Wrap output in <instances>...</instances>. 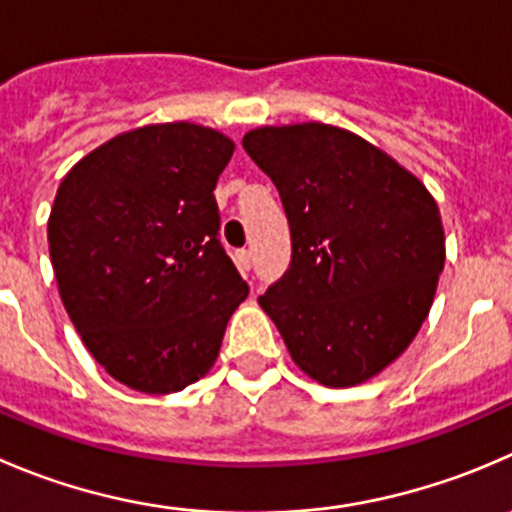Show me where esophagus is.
<instances>
[{"mask_svg":"<svg viewBox=\"0 0 512 512\" xmlns=\"http://www.w3.org/2000/svg\"><path fill=\"white\" fill-rule=\"evenodd\" d=\"M235 262H237V267H240L242 275H247V272L252 270V252L250 250H237L235 252Z\"/></svg>","mask_w":512,"mask_h":512,"instance_id":"34e87169","label":"esophagus"}]
</instances>
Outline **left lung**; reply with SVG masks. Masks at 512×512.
Returning a JSON list of instances; mask_svg holds the SVG:
<instances>
[{
    "label": "left lung",
    "mask_w": 512,
    "mask_h": 512,
    "mask_svg": "<svg viewBox=\"0 0 512 512\" xmlns=\"http://www.w3.org/2000/svg\"><path fill=\"white\" fill-rule=\"evenodd\" d=\"M275 182L292 260L260 295L302 372L352 388L398 360L433 305L445 265L438 202L380 147L332 124L242 137Z\"/></svg>",
    "instance_id": "1"
}]
</instances>
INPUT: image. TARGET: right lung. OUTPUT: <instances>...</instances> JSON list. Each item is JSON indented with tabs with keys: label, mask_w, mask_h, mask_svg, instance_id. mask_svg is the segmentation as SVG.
Returning <instances> with one entry per match:
<instances>
[{
	"label": "right lung",
	"mask_w": 512,
	"mask_h": 512,
	"mask_svg": "<svg viewBox=\"0 0 512 512\" xmlns=\"http://www.w3.org/2000/svg\"><path fill=\"white\" fill-rule=\"evenodd\" d=\"M232 152L202 124H147L99 145L59 185L47 222L59 297L127 388L167 395L207 375L250 292L212 195Z\"/></svg>",
	"instance_id": "right-lung-1"
}]
</instances>
